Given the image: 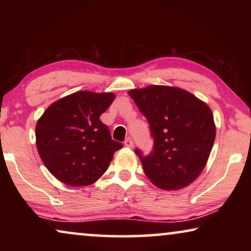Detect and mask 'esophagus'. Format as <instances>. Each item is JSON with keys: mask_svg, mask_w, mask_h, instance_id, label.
I'll return each mask as SVG.
<instances>
[{"mask_svg": "<svg viewBox=\"0 0 251 251\" xmlns=\"http://www.w3.org/2000/svg\"><path fill=\"white\" fill-rule=\"evenodd\" d=\"M125 146L128 147V149H132V147H133V142H132V139L130 138V137H128V138L125 140Z\"/></svg>", "mask_w": 251, "mask_h": 251, "instance_id": "1", "label": "esophagus"}]
</instances>
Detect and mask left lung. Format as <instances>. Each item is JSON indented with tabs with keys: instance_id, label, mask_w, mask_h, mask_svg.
Instances as JSON below:
<instances>
[{
	"instance_id": "8db88e82",
	"label": "left lung",
	"mask_w": 251,
	"mask_h": 251,
	"mask_svg": "<svg viewBox=\"0 0 251 251\" xmlns=\"http://www.w3.org/2000/svg\"><path fill=\"white\" fill-rule=\"evenodd\" d=\"M128 94L149 120L154 139L149 155L136 150L146 176L161 190L186 187L200 176L214 145L216 126L210 107L177 87L150 85Z\"/></svg>"
}]
</instances>
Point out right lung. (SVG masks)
Segmentation results:
<instances>
[{
  "instance_id": "1",
  "label": "right lung",
  "mask_w": 251,
  "mask_h": 251,
  "mask_svg": "<svg viewBox=\"0 0 251 251\" xmlns=\"http://www.w3.org/2000/svg\"><path fill=\"white\" fill-rule=\"evenodd\" d=\"M115 95L77 91L48 107L35 128L36 147L48 170L71 186H88L100 178L122 147L99 119Z\"/></svg>"
}]
</instances>
